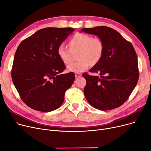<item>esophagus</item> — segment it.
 Instances as JSON below:
<instances>
[{"instance_id":"esophagus-1","label":"esophagus","mask_w":151,"mask_h":151,"mask_svg":"<svg viewBox=\"0 0 151 151\" xmlns=\"http://www.w3.org/2000/svg\"><path fill=\"white\" fill-rule=\"evenodd\" d=\"M75 77H76V78L81 76V74L80 73H75Z\"/></svg>"}]
</instances>
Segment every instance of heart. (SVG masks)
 <instances>
[{
	"mask_svg": "<svg viewBox=\"0 0 151 151\" xmlns=\"http://www.w3.org/2000/svg\"><path fill=\"white\" fill-rule=\"evenodd\" d=\"M70 48L63 45L58 46L57 53L60 60L68 65L73 60V54H78V62L67 66L69 71L81 73L91 65L100 60L104 51V42L99 37L92 38L86 34L77 33L69 41Z\"/></svg>",
	"mask_w": 151,
	"mask_h": 151,
	"instance_id": "b5f03b06",
	"label": "heart"
}]
</instances>
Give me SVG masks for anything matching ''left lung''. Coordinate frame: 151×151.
<instances>
[{
  "mask_svg": "<svg viewBox=\"0 0 151 151\" xmlns=\"http://www.w3.org/2000/svg\"><path fill=\"white\" fill-rule=\"evenodd\" d=\"M80 32L97 36L104 45L101 59L89 70L100 77L83 75L86 80V100L101 111L121 106L138 81V58L133 46L116 30L106 26L83 28Z\"/></svg>",
  "mask_w": 151,
  "mask_h": 151,
  "instance_id": "1",
  "label": "left lung"
}]
</instances>
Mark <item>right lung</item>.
<instances>
[{
  "label": "right lung",
  "mask_w": 151,
  "mask_h": 151,
  "mask_svg": "<svg viewBox=\"0 0 151 151\" xmlns=\"http://www.w3.org/2000/svg\"><path fill=\"white\" fill-rule=\"evenodd\" d=\"M75 30L71 27H47L36 32L18 46L12 71L14 86L26 105L42 112L59 108L75 74L61 73L65 66L58 47Z\"/></svg>",
  "instance_id": "1"
}]
</instances>
